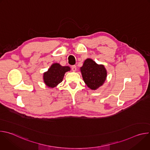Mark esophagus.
<instances>
[{
    "mask_svg": "<svg viewBox=\"0 0 150 150\" xmlns=\"http://www.w3.org/2000/svg\"><path fill=\"white\" fill-rule=\"evenodd\" d=\"M71 68H72V71H74V72H75L76 71V67L75 65H72L71 67Z\"/></svg>",
    "mask_w": 150,
    "mask_h": 150,
    "instance_id": "34e87169",
    "label": "esophagus"
}]
</instances>
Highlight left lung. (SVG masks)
I'll list each match as a JSON object with an SVG mask.
<instances>
[{
	"instance_id": "obj_1",
	"label": "left lung",
	"mask_w": 150,
	"mask_h": 150,
	"mask_svg": "<svg viewBox=\"0 0 150 150\" xmlns=\"http://www.w3.org/2000/svg\"><path fill=\"white\" fill-rule=\"evenodd\" d=\"M83 79L91 90H96L103 85L107 76L103 65H98L91 59L85 60L81 68Z\"/></svg>"
}]
</instances>
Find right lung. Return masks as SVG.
I'll use <instances>...</instances> for the list:
<instances>
[{
  "mask_svg": "<svg viewBox=\"0 0 150 150\" xmlns=\"http://www.w3.org/2000/svg\"><path fill=\"white\" fill-rule=\"evenodd\" d=\"M69 71V67H62L59 63H54L44 74V81L48 87L53 88L62 81L65 72Z\"/></svg>",
  "mask_w": 150,
  "mask_h": 150,
  "instance_id": "right-lung-1",
  "label": "right lung"
}]
</instances>
